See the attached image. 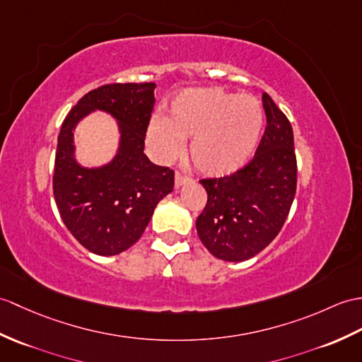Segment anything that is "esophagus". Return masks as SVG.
I'll list each match as a JSON object with an SVG mask.
<instances>
[{
    "label": "esophagus",
    "mask_w": 362,
    "mask_h": 362,
    "mask_svg": "<svg viewBox=\"0 0 362 362\" xmlns=\"http://www.w3.org/2000/svg\"><path fill=\"white\" fill-rule=\"evenodd\" d=\"M188 177L187 175H183V174H180V173H175V175H174V185H175V188H180V187H183L185 183H188Z\"/></svg>",
    "instance_id": "1"
}]
</instances>
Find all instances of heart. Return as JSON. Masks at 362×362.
<instances>
[{"label": "heart", "mask_w": 362, "mask_h": 362, "mask_svg": "<svg viewBox=\"0 0 362 362\" xmlns=\"http://www.w3.org/2000/svg\"><path fill=\"white\" fill-rule=\"evenodd\" d=\"M262 128L264 112L255 97L200 88L180 92L166 119L151 122L146 140L151 154L162 163L177 158L183 140H191L189 157L197 170L223 177L250 160Z\"/></svg>", "instance_id": "heart-1"}]
</instances>
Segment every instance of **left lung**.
<instances>
[{"instance_id": "1", "label": "left lung", "mask_w": 362, "mask_h": 362, "mask_svg": "<svg viewBox=\"0 0 362 362\" xmlns=\"http://www.w3.org/2000/svg\"><path fill=\"white\" fill-rule=\"evenodd\" d=\"M262 105L267 128L253 160L226 177L200 180L208 200L197 234L209 253L228 262L251 259L277 236L296 192L291 124L265 92Z\"/></svg>"}]
</instances>
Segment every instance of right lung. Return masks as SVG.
<instances>
[{"mask_svg":"<svg viewBox=\"0 0 362 362\" xmlns=\"http://www.w3.org/2000/svg\"><path fill=\"white\" fill-rule=\"evenodd\" d=\"M154 83H115L88 92L67 114L58 134L54 196L72 236L90 253L115 256L132 247L148 226L158 202L174 188V173L143 153L156 103ZM117 122L119 145L100 167L77 160L73 132L92 112Z\"/></svg>","mask_w":362,"mask_h":362,"instance_id":"obj_1","label":"right lung"}]
</instances>
